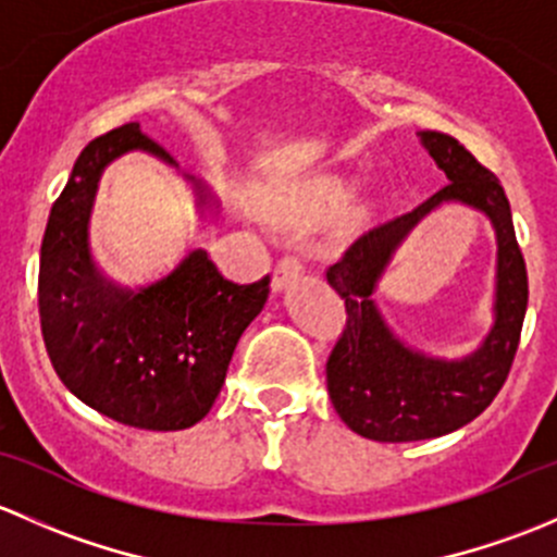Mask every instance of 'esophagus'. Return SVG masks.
<instances>
[{"mask_svg": "<svg viewBox=\"0 0 557 557\" xmlns=\"http://www.w3.org/2000/svg\"><path fill=\"white\" fill-rule=\"evenodd\" d=\"M305 272V258L296 256V252H288V256L280 258V263L274 267V288L283 290L290 280H296Z\"/></svg>", "mask_w": 557, "mask_h": 557, "instance_id": "obj_1", "label": "esophagus"}]
</instances>
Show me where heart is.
Instances as JSON below:
<instances>
[{
	"label": "heart",
	"instance_id": "b5f03b06",
	"mask_svg": "<svg viewBox=\"0 0 557 557\" xmlns=\"http://www.w3.org/2000/svg\"><path fill=\"white\" fill-rule=\"evenodd\" d=\"M347 185L336 177H318L310 183H299L294 188H285L272 196V210L283 212L288 218H307L314 212L325 210V207L336 205L345 196Z\"/></svg>",
	"mask_w": 557,
	"mask_h": 557
}]
</instances>
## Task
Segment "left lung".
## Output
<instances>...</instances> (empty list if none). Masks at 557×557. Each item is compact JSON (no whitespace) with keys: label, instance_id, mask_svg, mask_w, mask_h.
Masks as SVG:
<instances>
[{"label":"left lung","instance_id":"1","mask_svg":"<svg viewBox=\"0 0 557 557\" xmlns=\"http://www.w3.org/2000/svg\"><path fill=\"white\" fill-rule=\"evenodd\" d=\"M420 139L450 183L412 212L363 232L325 269V280L345 299L347 312L325 361L329 396L347 429L374 442L434 440L485 412L507 383L528 307L525 261L498 177L450 134L423 132ZM445 200H463L485 211L499 239L497 323L481 350L463 362H436L404 348L371 301L392 250Z\"/></svg>","mask_w":557,"mask_h":557}]
</instances>
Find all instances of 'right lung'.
<instances>
[{"label":"right lung","instance_id":"add662e5","mask_svg":"<svg viewBox=\"0 0 557 557\" xmlns=\"http://www.w3.org/2000/svg\"><path fill=\"white\" fill-rule=\"evenodd\" d=\"M134 148L174 164L139 123H123L83 148L53 201L39 250V325L55 374L81 401L134 429L180 431L210 412L239 336L267 305L269 274L232 283L194 250L143 290L107 283L88 252V215L99 174Z\"/></svg>","mask_w":557,"mask_h":557}]
</instances>
